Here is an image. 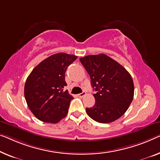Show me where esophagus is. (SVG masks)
I'll use <instances>...</instances> for the list:
<instances>
[{"instance_id": "1", "label": "esophagus", "mask_w": 160, "mask_h": 160, "mask_svg": "<svg viewBox=\"0 0 160 160\" xmlns=\"http://www.w3.org/2000/svg\"><path fill=\"white\" fill-rule=\"evenodd\" d=\"M85 95H86V92H81V93L78 94V96L80 97V98H82L83 96H85Z\"/></svg>"}]
</instances>
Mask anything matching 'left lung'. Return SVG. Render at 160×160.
Listing matches in <instances>:
<instances>
[{
	"label": "left lung",
	"mask_w": 160,
	"mask_h": 160,
	"mask_svg": "<svg viewBox=\"0 0 160 160\" xmlns=\"http://www.w3.org/2000/svg\"><path fill=\"white\" fill-rule=\"evenodd\" d=\"M90 77L95 103L86 108L88 115L97 122L108 123L122 116L132 102L134 86L129 72L104 54L81 57Z\"/></svg>",
	"instance_id": "1"
}]
</instances>
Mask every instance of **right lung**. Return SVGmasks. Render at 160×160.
Here are the masks:
<instances>
[{
    "instance_id": "right-lung-1",
    "label": "right lung",
    "mask_w": 160,
    "mask_h": 160,
    "mask_svg": "<svg viewBox=\"0 0 160 160\" xmlns=\"http://www.w3.org/2000/svg\"><path fill=\"white\" fill-rule=\"evenodd\" d=\"M77 56L57 53L36 66L26 80L24 96L30 111L39 120L56 123L68 113L73 99L68 90L65 72Z\"/></svg>"
}]
</instances>
